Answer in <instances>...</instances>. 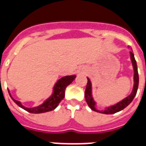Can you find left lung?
<instances>
[{
  "label": "left lung",
  "instance_id": "left-lung-1",
  "mask_svg": "<svg viewBox=\"0 0 146 146\" xmlns=\"http://www.w3.org/2000/svg\"><path fill=\"white\" fill-rule=\"evenodd\" d=\"M131 54V59L132 65H133V68H134V87H133V90L131 95H128L127 98L123 99L122 101L119 102L118 103H116L114 106H110V107L106 108L103 111H100L98 110L95 108V102L92 98V83L89 78H88V84H87V87L85 89V94H84V97H85L86 102L88 105V106L92 109L93 111L98 112V113H104V114H113L117 112H119L123 110L124 108H126L128 106L135 97V95L137 94V91H138V82H139V77H138V67H137V62L135 61V56H134V53L131 51L130 52Z\"/></svg>",
  "mask_w": 146,
  "mask_h": 146
}]
</instances>
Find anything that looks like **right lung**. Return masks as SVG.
I'll return each instance as SVG.
<instances>
[{
	"label": "right lung",
	"instance_id": "1",
	"mask_svg": "<svg viewBox=\"0 0 146 146\" xmlns=\"http://www.w3.org/2000/svg\"><path fill=\"white\" fill-rule=\"evenodd\" d=\"M76 75L66 76L58 80L57 83L54 84V88H53V93H52L51 97H49L43 104L40 105L39 106H36V107H25L24 106L22 105L20 102L15 100V99H14L11 97L9 90H8V93H9L10 96H11V99L14 101V102H15L19 107L23 109V110H25L27 112L31 113H46V112L52 111V110H54L55 108L57 107L58 105L60 103V102L65 97V90H66V88L73 82L74 79L76 78Z\"/></svg>",
	"mask_w": 146,
	"mask_h": 146
}]
</instances>
